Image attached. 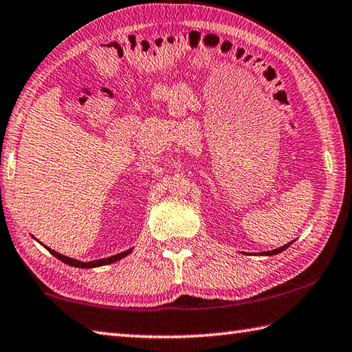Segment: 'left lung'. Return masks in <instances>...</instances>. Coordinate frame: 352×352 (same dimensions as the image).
I'll list each match as a JSON object with an SVG mask.
<instances>
[{
  "mask_svg": "<svg viewBox=\"0 0 352 352\" xmlns=\"http://www.w3.org/2000/svg\"><path fill=\"white\" fill-rule=\"evenodd\" d=\"M293 243H288V244H285V245H282V247H279V249H274V250H268V252H264L263 254L264 256H272V254H278V253H280V252H284L285 249H288V247H290Z\"/></svg>",
  "mask_w": 352,
  "mask_h": 352,
  "instance_id": "left-lung-1",
  "label": "left lung"
}]
</instances>
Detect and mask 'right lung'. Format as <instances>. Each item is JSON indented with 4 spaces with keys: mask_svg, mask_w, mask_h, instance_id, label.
Returning <instances> with one entry per match:
<instances>
[{
    "mask_svg": "<svg viewBox=\"0 0 352 352\" xmlns=\"http://www.w3.org/2000/svg\"><path fill=\"white\" fill-rule=\"evenodd\" d=\"M45 249H47L48 252H50V253L53 254V256H56L58 259H60L62 263H65V264L72 265V267H79V268H94V267H100V265L113 264V263H116V261H119V259H122V258L128 256V254L131 253V250H133V249H129V250H126V252L117 253V254H114V256L103 258V259H96V261H89V263H82V261H78V259H73V258L64 256V254H60V253H58V252L52 250L50 247H45Z\"/></svg>",
    "mask_w": 352,
    "mask_h": 352,
    "instance_id": "1",
    "label": "right lung"
}]
</instances>
